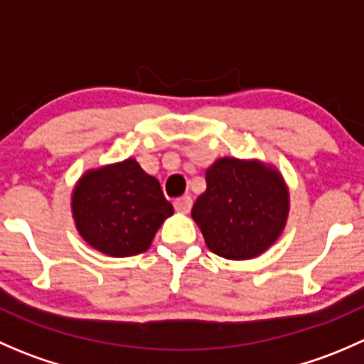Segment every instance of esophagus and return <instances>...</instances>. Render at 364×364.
Wrapping results in <instances>:
<instances>
[{
	"label": "esophagus",
	"instance_id": "34e87169",
	"mask_svg": "<svg viewBox=\"0 0 364 364\" xmlns=\"http://www.w3.org/2000/svg\"><path fill=\"white\" fill-rule=\"evenodd\" d=\"M192 197H179V199L174 200V209L179 213H188L190 209H192Z\"/></svg>",
	"mask_w": 364,
	"mask_h": 364
}]
</instances>
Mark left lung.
Masks as SVG:
<instances>
[{"instance_id": "left-lung-1", "label": "left lung", "mask_w": 364, "mask_h": 364, "mask_svg": "<svg viewBox=\"0 0 364 364\" xmlns=\"http://www.w3.org/2000/svg\"><path fill=\"white\" fill-rule=\"evenodd\" d=\"M289 192L274 168L259 161L220 159L205 171V192L192 216L208 248L243 260L266 252L285 227Z\"/></svg>"}]
</instances>
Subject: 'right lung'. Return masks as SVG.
<instances>
[{
    "label": "right lung",
    "instance_id": "right-lung-1",
    "mask_svg": "<svg viewBox=\"0 0 364 364\" xmlns=\"http://www.w3.org/2000/svg\"><path fill=\"white\" fill-rule=\"evenodd\" d=\"M77 230L93 248L111 257L146 252L159 227L174 213L159 179L135 160L90 171L72 196Z\"/></svg>",
    "mask_w": 364,
    "mask_h": 364
}]
</instances>
